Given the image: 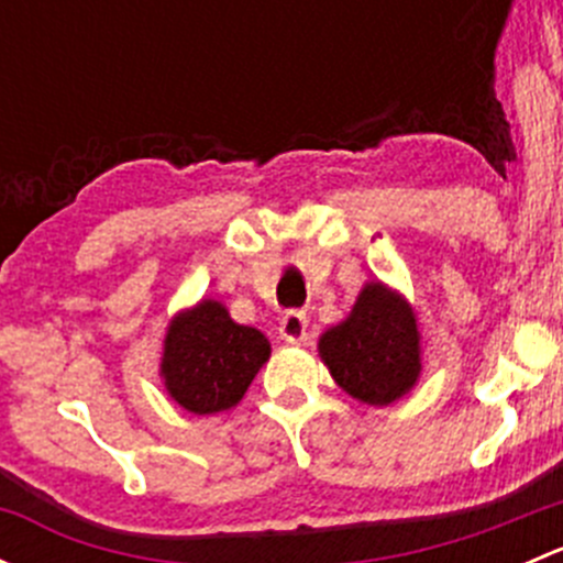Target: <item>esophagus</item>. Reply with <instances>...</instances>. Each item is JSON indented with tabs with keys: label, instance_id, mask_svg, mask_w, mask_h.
Returning <instances> with one entry per match:
<instances>
[{
	"label": "esophagus",
	"instance_id": "esophagus-1",
	"mask_svg": "<svg viewBox=\"0 0 563 563\" xmlns=\"http://www.w3.org/2000/svg\"><path fill=\"white\" fill-rule=\"evenodd\" d=\"M280 338L288 345H302L308 340V316L302 310H291L280 321Z\"/></svg>",
	"mask_w": 563,
	"mask_h": 563
}]
</instances>
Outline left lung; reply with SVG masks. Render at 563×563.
Returning a JSON list of instances; mask_svg holds the SVG:
<instances>
[{"instance_id": "1", "label": "left lung", "mask_w": 563, "mask_h": 563, "mask_svg": "<svg viewBox=\"0 0 563 563\" xmlns=\"http://www.w3.org/2000/svg\"><path fill=\"white\" fill-rule=\"evenodd\" d=\"M321 360L351 397L387 406L417 384L419 332L411 308L382 283H367L345 321L323 332Z\"/></svg>"}]
</instances>
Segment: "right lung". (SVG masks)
Returning <instances> with one entry per match:
<instances>
[{
    "label": "right lung",
    "instance_id": "right-lung-1",
    "mask_svg": "<svg viewBox=\"0 0 563 563\" xmlns=\"http://www.w3.org/2000/svg\"><path fill=\"white\" fill-rule=\"evenodd\" d=\"M266 360L269 343L264 334L231 321L223 305L207 299L172 321L161 373L181 408L218 413L245 397Z\"/></svg>",
    "mask_w": 563,
    "mask_h": 563
}]
</instances>
